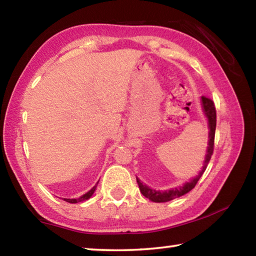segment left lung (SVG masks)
I'll list each match as a JSON object with an SVG mask.
<instances>
[{"mask_svg": "<svg viewBox=\"0 0 256 256\" xmlns=\"http://www.w3.org/2000/svg\"><path fill=\"white\" fill-rule=\"evenodd\" d=\"M202 106H203V110H204V114L208 118V120H209V146H208V151H206V160H204V167L203 170L200 172L196 178H193L188 183L184 184L183 186H180L178 188H172V190H151L148 186H146L144 184H142L140 180L136 178L138 188H140L141 193L144 194L146 198H148L149 200L154 201V202H168L170 200H174L176 198H180L184 194L188 193L190 190L196 188V183L200 180V177L202 176L203 172H204L206 168L209 164L211 156L214 154V134H216V106L214 102L212 99L208 98L206 96H202Z\"/></svg>", "mask_w": 256, "mask_h": 256, "instance_id": "8db88e82", "label": "left lung"}]
</instances>
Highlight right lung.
<instances>
[{
    "label": "right lung",
    "mask_w": 256,
    "mask_h": 256,
    "mask_svg": "<svg viewBox=\"0 0 256 256\" xmlns=\"http://www.w3.org/2000/svg\"><path fill=\"white\" fill-rule=\"evenodd\" d=\"M94 190H96V186H94V188H92V190H90L89 192H86L84 196H82L79 198H64V201H66L68 203H78V202H82V201H84V200H88V198L94 194Z\"/></svg>",
    "instance_id": "add662e5"
}]
</instances>
